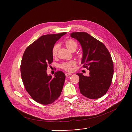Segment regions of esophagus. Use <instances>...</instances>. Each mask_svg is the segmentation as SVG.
Wrapping results in <instances>:
<instances>
[{
    "label": "esophagus",
    "instance_id": "34e87169",
    "mask_svg": "<svg viewBox=\"0 0 132 132\" xmlns=\"http://www.w3.org/2000/svg\"><path fill=\"white\" fill-rule=\"evenodd\" d=\"M72 75V74H71V73H65V76H71Z\"/></svg>",
    "mask_w": 132,
    "mask_h": 132
}]
</instances>
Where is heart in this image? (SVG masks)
Returning <instances> with one entry per match:
<instances>
[{"label": "heart", "mask_w": 132, "mask_h": 132, "mask_svg": "<svg viewBox=\"0 0 132 132\" xmlns=\"http://www.w3.org/2000/svg\"><path fill=\"white\" fill-rule=\"evenodd\" d=\"M65 46L70 51L74 49H77V43L76 42L75 40L73 39H69L67 41H66L65 43ZM58 45H55L52 49V55L53 56H55L57 54V50H58ZM75 65V62L74 61H72L69 62H64L62 63L61 65V68L66 70L70 71L72 70V66H73Z\"/></svg>", "instance_id": "1"}]
</instances>
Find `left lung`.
Masks as SVG:
<instances>
[{
    "instance_id": "8db88e82",
    "label": "left lung",
    "mask_w": 132,
    "mask_h": 132,
    "mask_svg": "<svg viewBox=\"0 0 132 132\" xmlns=\"http://www.w3.org/2000/svg\"><path fill=\"white\" fill-rule=\"evenodd\" d=\"M80 44L83 55L81 63L89 71V76L77 73L81 94L87 98L96 99L106 94L113 78V63L106 46L100 41L85 32L70 34Z\"/></svg>"
}]
</instances>
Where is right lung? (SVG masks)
<instances>
[{
	"label": "right lung",
	"instance_id": "add662e5",
	"mask_svg": "<svg viewBox=\"0 0 132 132\" xmlns=\"http://www.w3.org/2000/svg\"><path fill=\"white\" fill-rule=\"evenodd\" d=\"M67 32L41 36L25 50L20 70L27 93L37 102L43 105L53 103L60 95L65 75L60 71L54 77L48 75V65L53 60L52 49L57 41Z\"/></svg>",
	"mask_w": 132,
	"mask_h": 132
}]
</instances>
